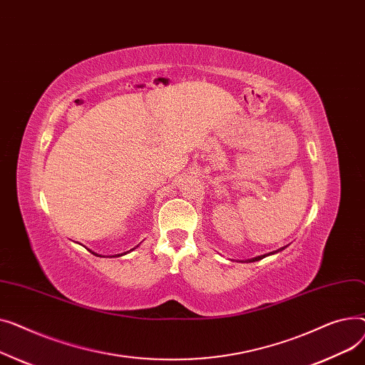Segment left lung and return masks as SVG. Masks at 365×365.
Segmentation results:
<instances>
[{
  "label": "left lung",
  "mask_w": 365,
  "mask_h": 365,
  "mask_svg": "<svg viewBox=\"0 0 365 365\" xmlns=\"http://www.w3.org/2000/svg\"><path fill=\"white\" fill-rule=\"evenodd\" d=\"M284 247H287V246H284ZM284 247H282V249H278V250H274V252H271V253H267V255H261V256H256V258H252V259H246V261H242V262H255V261H261V259H264L265 256H269V255H274V253H278V252H282Z\"/></svg>",
  "instance_id": "obj_1"
}]
</instances>
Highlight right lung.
<instances>
[{"instance_id":"add662e5","label":"right lung","mask_w":365,"mask_h":365,"mask_svg":"<svg viewBox=\"0 0 365 365\" xmlns=\"http://www.w3.org/2000/svg\"><path fill=\"white\" fill-rule=\"evenodd\" d=\"M138 247V246H137ZM135 249V247H134ZM134 249H131V250H134ZM131 250H128V252H123V253H118V255H115V258H116V256H123V255H126V253H130ZM96 256H101V255H98V253H96V252H93ZM110 258H112V256H110Z\"/></svg>"}]
</instances>
